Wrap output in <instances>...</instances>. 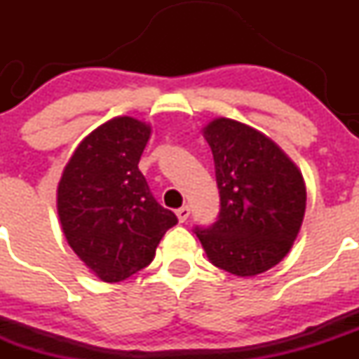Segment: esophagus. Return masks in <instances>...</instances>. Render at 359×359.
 <instances>
[{
	"mask_svg": "<svg viewBox=\"0 0 359 359\" xmlns=\"http://www.w3.org/2000/svg\"><path fill=\"white\" fill-rule=\"evenodd\" d=\"M189 213H191V208L187 205L180 206V208L177 210V217H179L180 222H186V220L189 219Z\"/></svg>",
	"mask_w": 359,
	"mask_h": 359,
	"instance_id": "esophagus-1",
	"label": "esophagus"
}]
</instances>
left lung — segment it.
<instances>
[{"mask_svg": "<svg viewBox=\"0 0 359 359\" xmlns=\"http://www.w3.org/2000/svg\"><path fill=\"white\" fill-rule=\"evenodd\" d=\"M203 137L215 163L220 212L194 233L219 269L236 276L266 273L290 252L302 226V173L269 137L234 119H213Z\"/></svg>", "mask_w": 359, "mask_h": 359, "instance_id": "8db88e82", "label": "left lung"}]
</instances>
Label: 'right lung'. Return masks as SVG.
Segmentation results:
<instances>
[{
    "label": "right lung",
    "instance_id": "obj_1",
    "mask_svg": "<svg viewBox=\"0 0 359 359\" xmlns=\"http://www.w3.org/2000/svg\"><path fill=\"white\" fill-rule=\"evenodd\" d=\"M151 126L112 118L76 147L57 189L69 247L106 283L149 266L175 213L154 200L139 170Z\"/></svg>",
    "mask_w": 359,
    "mask_h": 359
}]
</instances>
